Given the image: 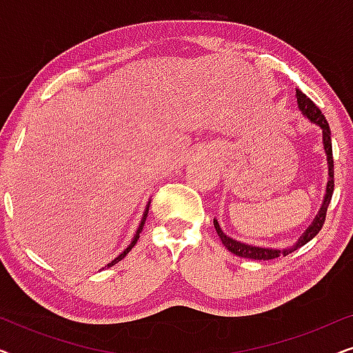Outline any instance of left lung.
Masks as SVG:
<instances>
[{"label":"left lung","instance_id":"8db88e82","mask_svg":"<svg viewBox=\"0 0 353 353\" xmlns=\"http://www.w3.org/2000/svg\"><path fill=\"white\" fill-rule=\"evenodd\" d=\"M296 98H297V105L299 110H301L303 117H307L312 123L318 125L321 128L323 133V149H325L326 154V162H327V183H326V192L325 197H323V202L320 205V210L308 228L303 231L296 243L289 248H283V249H273V248H262V245H252V244H245L241 243L238 239L230 238L228 234L223 233V230L220 228V223L214 219V226L216 234L220 236L221 243L230 252H233L234 255H239V257L244 259H250V260H272V259H278V257H286L294 250H297L302 245H305L308 241H312L315 236L320 233V230L323 228V223H325L326 219V210L327 205H330L331 197H332V191H334V161H332V144H331V130H330V123L326 122L325 115L321 114V110L316 108V104L313 103L310 98H307L305 94L302 93L301 90H296Z\"/></svg>","mask_w":353,"mask_h":353}]
</instances>
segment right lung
<instances>
[{"label": "right lung", "instance_id": "1", "mask_svg": "<svg viewBox=\"0 0 353 353\" xmlns=\"http://www.w3.org/2000/svg\"><path fill=\"white\" fill-rule=\"evenodd\" d=\"M149 204H151V201H149V202H148L146 209H144V212H143V216H141V223H139V226H138V230H137V233H134V236H133V239H132V243H130V244H128V248H127V249H125L122 254H119V255H117V257H115V259L112 260V262H109L108 265H105V267H104V268H110V267H112V265H115V263H119V262H120V260H122V259L125 257V255H127V254L130 252V250H132V249L134 248V244H137V241L139 239V233H141V231H143L144 221H146V216H148V212H149ZM104 268H103V270H104Z\"/></svg>", "mask_w": 353, "mask_h": 353}]
</instances>
